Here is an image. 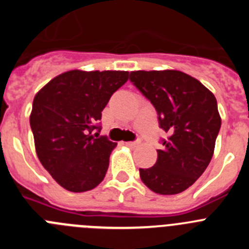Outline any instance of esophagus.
Returning a JSON list of instances; mask_svg holds the SVG:
<instances>
[{"mask_svg": "<svg viewBox=\"0 0 249 249\" xmlns=\"http://www.w3.org/2000/svg\"><path fill=\"white\" fill-rule=\"evenodd\" d=\"M126 144L128 147H136L140 144V141H129V142H126Z\"/></svg>", "mask_w": 249, "mask_h": 249, "instance_id": "34e87169", "label": "esophagus"}]
</instances>
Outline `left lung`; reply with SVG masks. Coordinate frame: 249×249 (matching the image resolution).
<instances>
[{"label":"left lung","instance_id":"8db88e82","mask_svg":"<svg viewBox=\"0 0 249 249\" xmlns=\"http://www.w3.org/2000/svg\"><path fill=\"white\" fill-rule=\"evenodd\" d=\"M129 80L158 114L168 133L155 166L140 168L141 179L160 195H177L192 186L212 160L221 128L214 94L198 80L176 70L133 71Z\"/></svg>","mask_w":249,"mask_h":249}]
</instances>
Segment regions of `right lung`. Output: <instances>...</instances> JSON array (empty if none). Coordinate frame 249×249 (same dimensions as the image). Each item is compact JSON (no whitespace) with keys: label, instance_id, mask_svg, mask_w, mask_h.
Segmentation results:
<instances>
[{"label":"right lung","instance_id":"right-lung-1","mask_svg":"<svg viewBox=\"0 0 249 249\" xmlns=\"http://www.w3.org/2000/svg\"><path fill=\"white\" fill-rule=\"evenodd\" d=\"M127 71L72 70L54 77L34 98L30 124L39 162L70 192L93 190L105 178L117 143L93 132Z\"/></svg>","mask_w":249,"mask_h":249}]
</instances>
